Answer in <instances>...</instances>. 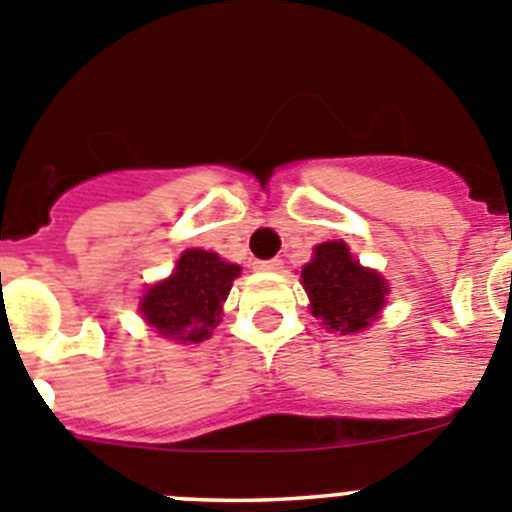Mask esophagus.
Returning a JSON list of instances; mask_svg holds the SVG:
<instances>
[{"label":"esophagus","mask_w":512,"mask_h":512,"mask_svg":"<svg viewBox=\"0 0 512 512\" xmlns=\"http://www.w3.org/2000/svg\"><path fill=\"white\" fill-rule=\"evenodd\" d=\"M257 270H265V273H278L280 267H283V260L273 257V260H257L255 262Z\"/></svg>","instance_id":"34e87169"}]
</instances>
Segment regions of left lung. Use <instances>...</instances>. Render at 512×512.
Wrapping results in <instances>:
<instances>
[{
    "label": "left lung",
    "instance_id": "left-lung-1",
    "mask_svg": "<svg viewBox=\"0 0 512 512\" xmlns=\"http://www.w3.org/2000/svg\"><path fill=\"white\" fill-rule=\"evenodd\" d=\"M303 288L311 298V313L326 329L354 334L375 321L385 306L388 283L359 265L344 242H324L303 267Z\"/></svg>",
    "mask_w": 512,
    "mask_h": 512
}]
</instances>
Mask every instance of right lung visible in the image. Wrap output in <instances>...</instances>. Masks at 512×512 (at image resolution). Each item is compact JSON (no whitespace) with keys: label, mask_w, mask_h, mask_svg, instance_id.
Returning <instances> with one entry per match:
<instances>
[{"label":"right lung","mask_w":512,"mask_h":512,"mask_svg":"<svg viewBox=\"0 0 512 512\" xmlns=\"http://www.w3.org/2000/svg\"><path fill=\"white\" fill-rule=\"evenodd\" d=\"M239 267L206 250H186L176 273L147 290L140 303L145 321L176 342L199 344L219 324Z\"/></svg>","instance_id":"add662e5"}]
</instances>
